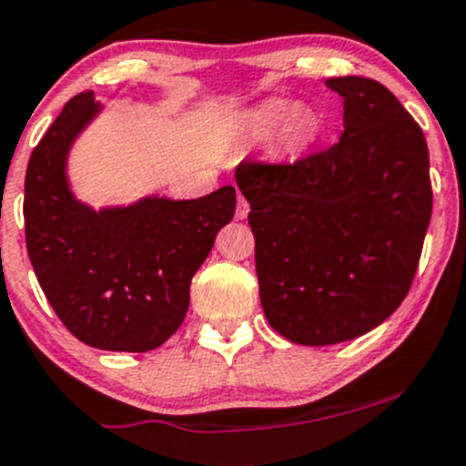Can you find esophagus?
I'll use <instances>...</instances> for the list:
<instances>
[{
  "label": "esophagus",
  "mask_w": 466,
  "mask_h": 466,
  "mask_svg": "<svg viewBox=\"0 0 466 466\" xmlns=\"http://www.w3.org/2000/svg\"><path fill=\"white\" fill-rule=\"evenodd\" d=\"M247 215H248V202L242 198V195H239V198H238V208H235V218H238V219H247Z\"/></svg>",
  "instance_id": "34e87169"
}]
</instances>
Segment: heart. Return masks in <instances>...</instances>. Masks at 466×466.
<instances>
[{
	"label": "heart",
	"instance_id": "b5f03b06",
	"mask_svg": "<svg viewBox=\"0 0 466 466\" xmlns=\"http://www.w3.org/2000/svg\"><path fill=\"white\" fill-rule=\"evenodd\" d=\"M247 131L259 142L275 135V148L279 155L299 157L322 139L324 117L309 104H293L289 99L273 97L251 111Z\"/></svg>",
	"mask_w": 466,
	"mask_h": 466
}]
</instances>
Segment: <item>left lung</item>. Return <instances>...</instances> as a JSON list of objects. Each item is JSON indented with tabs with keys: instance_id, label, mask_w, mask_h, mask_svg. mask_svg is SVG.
<instances>
[{
	"instance_id": "obj_1",
	"label": "left lung",
	"mask_w": 466,
	"mask_h": 466,
	"mask_svg": "<svg viewBox=\"0 0 466 466\" xmlns=\"http://www.w3.org/2000/svg\"><path fill=\"white\" fill-rule=\"evenodd\" d=\"M324 84L342 97L335 147L293 167L235 171L251 204L264 315L304 347L360 338L402 304L433 204L427 142L398 97L358 75Z\"/></svg>"
}]
</instances>
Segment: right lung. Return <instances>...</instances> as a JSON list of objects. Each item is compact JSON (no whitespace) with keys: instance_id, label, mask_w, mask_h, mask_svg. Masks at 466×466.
I'll use <instances>...</instances> for the list:
<instances>
[{"instance_id":"right-lung-1","label":"right lung","mask_w":466,"mask_h":466,"mask_svg":"<svg viewBox=\"0 0 466 466\" xmlns=\"http://www.w3.org/2000/svg\"><path fill=\"white\" fill-rule=\"evenodd\" d=\"M104 113L75 95L37 144L24 184L28 258L64 327L102 351L162 347L184 322L191 279L235 213V188L198 199L144 195L93 208L73 191L68 157Z\"/></svg>"}]
</instances>
